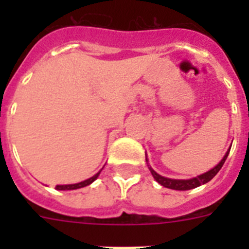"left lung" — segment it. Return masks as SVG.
<instances>
[{"mask_svg":"<svg viewBox=\"0 0 249 249\" xmlns=\"http://www.w3.org/2000/svg\"><path fill=\"white\" fill-rule=\"evenodd\" d=\"M228 153H230V151L224 155V157L222 158L221 162H219L214 168H212L211 171H208V172L203 173V175L197 176V177L195 178H191V179H171V178L162 177V176H160L158 173H156L152 168L149 169H151L152 176H153V178H155L156 181H157L160 184H162L163 187H166V188H171V190H177V191H188V190H192V188H196V187L201 186V184L207 183V182H210L211 179H212V178L219 172V169L222 168V166H223L226 160H227Z\"/></svg>","mask_w":249,"mask_h":249,"instance_id":"8db88e82","label":"left lung"}]
</instances>
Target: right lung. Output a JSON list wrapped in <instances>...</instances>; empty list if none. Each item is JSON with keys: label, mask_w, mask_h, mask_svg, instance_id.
<instances>
[{"label": "right lung", "mask_w": 249, "mask_h": 249, "mask_svg": "<svg viewBox=\"0 0 249 249\" xmlns=\"http://www.w3.org/2000/svg\"><path fill=\"white\" fill-rule=\"evenodd\" d=\"M98 175H100V172H98L97 175H94L93 177L89 178V179H86V181L80 182V183H76V184H65V186H56V190L66 191V190H77V188H82V187H86V186H89V184H91L92 182H93L94 179H96V178L98 177Z\"/></svg>", "instance_id": "1"}]
</instances>
